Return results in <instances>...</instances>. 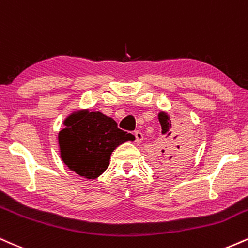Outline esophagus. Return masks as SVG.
<instances>
[{"label": "esophagus", "mask_w": 248, "mask_h": 248, "mask_svg": "<svg viewBox=\"0 0 248 248\" xmlns=\"http://www.w3.org/2000/svg\"><path fill=\"white\" fill-rule=\"evenodd\" d=\"M133 135H135L136 142H141L142 138H144V135H142L140 131H135V132H133Z\"/></svg>", "instance_id": "1"}]
</instances>
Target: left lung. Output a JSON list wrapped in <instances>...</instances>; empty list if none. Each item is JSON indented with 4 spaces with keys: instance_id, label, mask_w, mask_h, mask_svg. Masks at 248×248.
<instances>
[{
    "instance_id": "8db88e82",
    "label": "left lung",
    "mask_w": 248,
    "mask_h": 248,
    "mask_svg": "<svg viewBox=\"0 0 248 248\" xmlns=\"http://www.w3.org/2000/svg\"><path fill=\"white\" fill-rule=\"evenodd\" d=\"M159 121L161 124L162 138L161 144L158 152H155V162L156 168L160 171H170L176 167L177 165H181L190 156L191 147L188 136L186 135V131L182 130L181 136L177 135L179 130H174L171 132L170 119L167 113L160 112Z\"/></svg>"
}]
</instances>
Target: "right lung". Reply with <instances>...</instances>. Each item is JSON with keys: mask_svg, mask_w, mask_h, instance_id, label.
<instances>
[{"mask_svg": "<svg viewBox=\"0 0 248 248\" xmlns=\"http://www.w3.org/2000/svg\"><path fill=\"white\" fill-rule=\"evenodd\" d=\"M59 132V145L63 162L80 176L95 179L109 166L116 147L135 136L118 129L111 117L94 111L73 113Z\"/></svg>", "mask_w": 248, "mask_h": 248, "instance_id": "obj_1", "label": "right lung"}]
</instances>
